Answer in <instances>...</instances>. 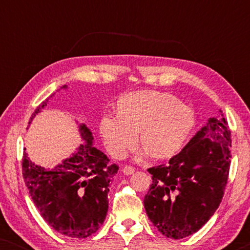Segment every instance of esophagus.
Instances as JSON below:
<instances>
[{
  "instance_id": "34e87169",
  "label": "esophagus",
  "mask_w": 250,
  "mask_h": 250,
  "mask_svg": "<svg viewBox=\"0 0 250 250\" xmlns=\"http://www.w3.org/2000/svg\"><path fill=\"white\" fill-rule=\"evenodd\" d=\"M123 173L125 174V175H132L133 173H134V168H133L132 166H125V167H123Z\"/></svg>"
}]
</instances>
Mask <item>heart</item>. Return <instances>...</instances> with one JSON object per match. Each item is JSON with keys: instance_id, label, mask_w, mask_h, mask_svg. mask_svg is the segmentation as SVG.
Returning a JSON list of instances; mask_svg holds the SVG:
<instances>
[{"instance_id": "1", "label": "heart", "mask_w": 250, "mask_h": 250, "mask_svg": "<svg viewBox=\"0 0 250 250\" xmlns=\"http://www.w3.org/2000/svg\"><path fill=\"white\" fill-rule=\"evenodd\" d=\"M194 126L192 110L170 93L135 92L117 104V116H104L100 133L108 152L122 158L135 145V135L153 160L173 158L186 145Z\"/></svg>"}]
</instances>
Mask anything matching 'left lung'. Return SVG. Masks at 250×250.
Returning <instances> with one entry per match:
<instances>
[{
	"label": "left lung",
	"mask_w": 250,
	"mask_h": 250,
	"mask_svg": "<svg viewBox=\"0 0 250 250\" xmlns=\"http://www.w3.org/2000/svg\"><path fill=\"white\" fill-rule=\"evenodd\" d=\"M231 164L228 121L209 118L167 165L151 167L145 208L167 238L182 239L203 228L220 206Z\"/></svg>",
	"instance_id": "left-lung-1"
}]
</instances>
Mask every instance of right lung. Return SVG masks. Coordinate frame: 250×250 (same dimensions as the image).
Returning <instances> with one entry per match:
<instances>
[{
    "mask_svg": "<svg viewBox=\"0 0 250 250\" xmlns=\"http://www.w3.org/2000/svg\"><path fill=\"white\" fill-rule=\"evenodd\" d=\"M49 99L35 109L30 119L45 107ZM80 132L85 142L73 157L53 169L35 165L23 149L22 176L44 221L66 237L83 239L95 233L104 223L109 184L119 167L93 146V136L84 124L80 125Z\"/></svg>",
    "mask_w": 250,
    "mask_h": 250,
    "instance_id": "obj_1",
    "label": "right lung"
}]
</instances>
